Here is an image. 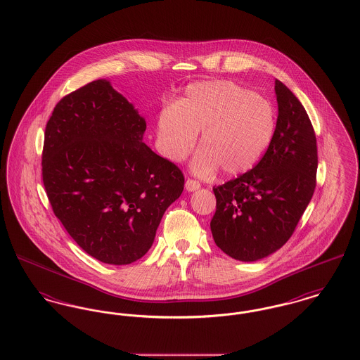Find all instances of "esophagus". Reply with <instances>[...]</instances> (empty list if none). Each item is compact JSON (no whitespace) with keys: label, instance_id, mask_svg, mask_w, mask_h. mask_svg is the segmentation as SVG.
Instances as JSON below:
<instances>
[{"label":"esophagus","instance_id":"34e87169","mask_svg":"<svg viewBox=\"0 0 360 360\" xmlns=\"http://www.w3.org/2000/svg\"><path fill=\"white\" fill-rule=\"evenodd\" d=\"M185 186H186L188 191H195V190H198V188H201V184H200L198 181H195V179L188 178Z\"/></svg>","mask_w":360,"mask_h":360}]
</instances>
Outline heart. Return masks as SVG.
I'll use <instances>...</instances> for the list:
<instances>
[{"mask_svg":"<svg viewBox=\"0 0 360 360\" xmlns=\"http://www.w3.org/2000/svg\"><path fill=\"white\" fill-rule=\"evenodd\" d=\"M276 127L269 100L231 81H204L188 86L174 108L158 119V144L172 162H182L195 144L193 162L198 175L221 169L226 176L252 170L270 147Z\"/></svg>","mask_w":360,"mask_h":360,"instance_id":"heart-1","label":"heart"}]
</instances>
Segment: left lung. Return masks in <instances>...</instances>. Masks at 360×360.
<instances>
[{
  "label": "left lung",
  "instance_id": "8db88e82",
  "mask_svg": "<svg viewBox=\"0 0 360 360\" xmlns=\"http://www.w3.org/2000/svg\"><path fill=\"white\" fill-rule=\"evenodd\" d=\"M274 137L257 166L214 186L210 229L217 247L236 260L254 262L290 239L316 188L317 141L302 103L275 79Z\"/></svg>",
  "mask_w": 360,
  "mask_h": 360
}]
</instances>
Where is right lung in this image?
Here are the masks:
<instances>
[{
  "label": "right lung",
  "mask_w": 360,
  "mask_h": 360,
  "mask_svg": "<svg viewBox=\"0 0 360 360\" xmlns=\"http://www.w3.org/2000/svg\"><path fill=\"white\" fill-rule=\"evenodd\" d=\"M146 120L105 79L65 96L46 125L41 175L55 216L108 264L146 255L185 176L141 140Z\"/></svg>",
  "instance_id": "add662e5"
}]
</instances>
